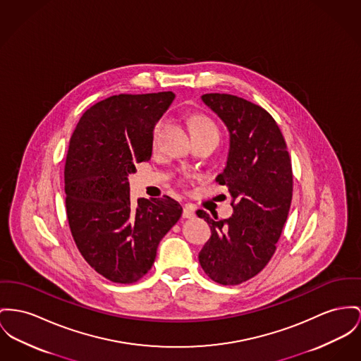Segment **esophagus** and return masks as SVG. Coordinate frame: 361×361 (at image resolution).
Returning a JSON list of instances; mask_svg holds the SVG:
<instances>
[{
	"instance_id": "34e87169",
	"label": "esophagus",
	"mask_w": 361,
	"mask_h": 361,
	"mask_svg": "<svg viewBox=\"0 0 361 361\" xmlns=\"http://www.w3.org/2000/svg\"><path fill=\"white\" fill-rule=\"evenodd\" d=\"M194 215H195L194 207H192V205H185L182 216L185 217V219H192V217H194Z\"/></svg>"
}]
</instances>
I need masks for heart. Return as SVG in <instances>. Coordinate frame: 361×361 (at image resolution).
I'll list each match as a JSON object with an SVG mask.
<instances>
[{"label":"heart","mask_w":361,"mask_h":361,"mask_svg":"<svg viewBox=\"0 0 361 361\" xmlns=\"http://www.w3.org/2000/svg\"><path fill=\"white\" fill-rule=\"evenodd\" d=\"M192 133H198V131H215L217 133L216 126L214 124V121H209L205 116H197L192 121L190 124Z\"/></svg>","instance_id":"heart-1"}]
</instances>
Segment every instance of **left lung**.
I'll list each match as a JSON object with an SVG mask.
<instances>
[{
  "label": "left lung",
  "mask_w": 361,
  "mask_h": 361,
  "mask_svg": "<svg viewBox=\"0 0 361 361\" xmlns=\"http://www.w3.org/2000/svg\"><path fill=\"white\" fill-rule=\"evenodd\" d=\"M230 133L226 169L216 182L231 195L233 216L219 219L198 209L212 235L198 255L205 274L234 286L256 276L274 256L293 197V171L285 138L274 118L245 98L201 97Z\"/></svg>",
  "instance_id": "1"
}]
</instances>
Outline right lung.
<instances>
[{
	"instance_id": "right-lung-1",
	"label": "right lung",
	"mask_w": 361,
	"mask_h": 361,
	"mask_svg": "<svg viewBox=\"0 0 361 361\" xmlns=\"http://www.w3.org/2000/svg\"><path fill=\"white\" fill-rule=\"evenodd\" d=\"M172 92L119 94L89 108L73 131L64 169L66 208L83 259L115 283H135L152 268L161 238L182 216L178 201L130 200L128 175L149 161L153 130Z\"/></svg>"
}]
</instances>
